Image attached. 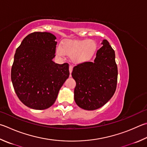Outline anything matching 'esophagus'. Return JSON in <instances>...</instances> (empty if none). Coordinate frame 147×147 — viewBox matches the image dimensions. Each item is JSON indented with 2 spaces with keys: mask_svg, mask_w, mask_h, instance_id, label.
Segmentation results:
<instances>
[{
  "mask_svg": "<svg viewBox=\"0 0 147 147\" xmlns=\"http://www.w3.org/2000/svg\"><path fill=\"white\" fill-rule=\"evenodd\" d=\"M73 67L72 66V65H69V73H70V76H71V73H72V71H73Z\"/></svg>",
  "mask_w": 147,
  "mask_h": 147,
  "instance_id": "esophagus-1",
  "label": "esophagus"
}]
</instances>
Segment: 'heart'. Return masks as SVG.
<instances>
[{
  "instance_id": "heart-1",
  "label": "heart",
  "mask_w": 147,
  "mask_h": 147,
  "mask_svg": "<svg viewBox=\"0 0 147 147\" xmlns=\"http://www.w3.org/2000/svg\"><path fill=\"white\" fill-rule=\"evenodd\" d=\"M97 49V44L93 40H66L61 47L57 49V54L60 57L67 55L71 57L72 62L82 64L91 58Z\"/></svg>"
}]
</instances>
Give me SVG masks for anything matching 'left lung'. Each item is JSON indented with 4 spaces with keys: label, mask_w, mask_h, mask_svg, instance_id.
Listing matches in <instances>:
<instances>
[{
    "label": "left lung",
    "mask_w": 147,
    "mask_h": 147,
    "mask_svg": "<svg viewBox=\"0 0 147 147\" xmlns=\"http://www.w3.org/2000/svg\"><path fill=\"white\" fill-rule=\"evenodd\" d=\"M98 50L93 62L73 68L72 76L76 82L74 98L77 105L87 111L103 106L113 97L116 89L118 68L115 52L107 40Z\"/></svg>",
    "instance_id": "1"
}]
</instances>
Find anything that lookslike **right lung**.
<instances>
[{"label": "right lung", "instance_id": "add662e5", "mask_svg": "<svg viewBox=\"0 0 147 147\" xmlns=\"http://www.w3.org/2000/svg\"><path fill=\"white\" fill-rule=\"evenodd\" d=\"M56 36L48 32H34L24 38L16 50L11 78L23 104L35 110L52 106L69 76V64H58Z\"/></svg>", "mask_w": 147, "mask_h": 147}]
</instances>
